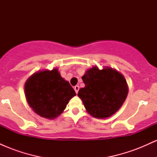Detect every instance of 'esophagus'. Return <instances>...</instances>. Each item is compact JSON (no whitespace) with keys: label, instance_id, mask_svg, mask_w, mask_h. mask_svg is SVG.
Here are the masks:
<instances>
[{"label":"esophagus","instance_id":"34e87169","mask_svg":"<svg viewBox=\"0 0 157 157\" xmlns=\"http://www.w3.org/2000/svg\"><path fill=\"white\" fill-rule=\"evenodd\" d=\"M74 89H75V92H76V94L78 93V91L79 89H80V87H79V86H75V87H74Z\"/></svg>","mask_w":157,"mask_h":157}]
</instances>
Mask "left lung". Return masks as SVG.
Returning <instances> with one entry per match:
<instances>
[{
  "label": "left lung",
  "mask_w": 157,
  "mask_h": 157,
  "mask_svg": "<svg viewBox=\"0 0 157 157\" xmlns=\"http://www.w3.org/2000/svg\"><path fill=\"white\" fill-rule=\"evenodd\" d=\"M82 79L86 86L79 90L77 95L94 117H109L125 100L128 91L126 80L116 70H100L94 66L87 70Z\"/></svg>",
  "instance_id": "obj_1"
}]
</instances>
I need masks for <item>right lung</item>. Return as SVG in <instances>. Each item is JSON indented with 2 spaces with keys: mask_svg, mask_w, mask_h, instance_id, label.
Listing matches in <instances>:
<instances>
[{
  "mask_svg": "<svg viewBox=\"0 0 157 157\" xmlns=\"http://www.w3.org/2000/svg\"><path fill=\"white\" fill-rule=\"evenodd\" d=\"M25 93L29 105L35 112L48 119L57 117L76 95L57 68L34 74L25 84Z\"/></svg>",
  "mask_w": 157,
  "mask_h": 157,
  "instance_id": "right-lung-1",
  "label": "right lung"
}]
</instances>
